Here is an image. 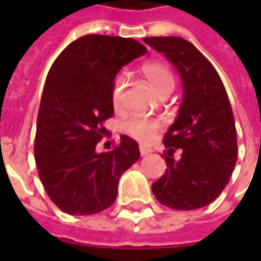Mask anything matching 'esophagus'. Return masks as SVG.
<instances>
[{
	"label": "esophagus",
	"mask_w": 261,
	"mask_h": 261,
	"mask_svg": "<svg viewBox=\"0 0 261 261\" xmlns=\"http://www.w3.org/2000/svg\"><path fill=\"white\" fill-rule=\"evenodd\" d=\"M140 152H141L142 156H145V155H148V153L152 152V149L148 147H144V145H140Z\"/></svg>",
	"instance_id": "obj_1"
}]
</instances>
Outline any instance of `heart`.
Returning a JSON list of instances; mask_svg holds the SVG:
<instances>
[{"label": "heart", "instance_id": "b5f03b06", "mask_svg": "<svg viewBox=\"0 0 261 261\" xmlns=\"http://www.w3.org/2000/svg\"><path fill=\"white\" fill-rule=\"evenodd\" d=\"M142 74L148 81L152 91L159 95L165 89L173 88L175 80L170 69L162 63H148L142 67ZM125 80L121 74L116 75L112 84V103L117 108L121 105L123 93H124ZM159 128V121L153 119H145V117H130L125 120L123 124V130L125 134H128L133 138L147 141L153 136V133Z\"/></svg>", "mask_w": 261, "mask_h": 261}]
</instances>
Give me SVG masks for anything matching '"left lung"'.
<instances>
[{"mask_svg":"<svg viewBox=\"0 0 261 261\" xmlns=\"http://www.w3.org/2000/svg\"><path fill=\"white\" fill-rule=\"evenodd\" d=\"M144 42L175 65L183 84L179 113L164 140L168 169L152 185L153 196L173 210L205 207L228 185L238 158L235 119L225 86L190 42L175 36ZM177 149L181 156L175 159Z\"/></svg>","mask_w":261,"mask_h":261,"instance_id":"left-lung-1","label":"left lung"}]
</instances>
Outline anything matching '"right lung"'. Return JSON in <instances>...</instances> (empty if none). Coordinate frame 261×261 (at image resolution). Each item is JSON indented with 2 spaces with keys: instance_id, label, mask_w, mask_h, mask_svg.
I'll use <instances>...</instances> for the list:
<instances>
[{
  "instance_id": "right-lung-1",
  "label": "right lung",
  "mask_w": 261,
  "mask_h": 261,
  "mask_svg": "<svg viewBox=\"0 0 261 261\" xmlns=\"http://www.w3.org/2000/svg\"><path fill=\"white\" fill-rule=\"evenodd\" d=\"M147 53L134 39L86 35L68 44L48 71L37 114L35 159L44 190L71 215H92L117 197L121 175L140 159L127 136L96 152L103 121L114 113L112 84L121 67Z\"/></svg>"
}]
</instances>
